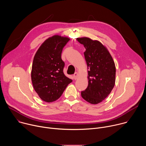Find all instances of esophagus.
<instances>
[{"label":"esophagus","instance_id":"obj_1","mask_svg":"<svg viewBox=\"0 0 146 146\" xmlns=\"http://www.w3.org/2000/svg\"><path fill=\"white\" fill-rule=\"evenodd\" d=\"M73 76L74 79L76 80L77 78V77H78V73L77 72H75L74 74L73 75Z\"/></svg>","mask_w":146,"mask_h":146}]
</instances>
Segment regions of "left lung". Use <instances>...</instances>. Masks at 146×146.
<instances>
[{
	"label": "left lung",
	"mask_w": 146,
	"mask_h": 146,
	"mask_svg": "<svg viewBox=\"0 0 146 146\" xmlns=\"http://www.w3.org/2000/svg\"><path fill=\"white\" fill-rule=\"evenodd\" d=\"M86 48L84 52L87 64L88 86L81 91L82 98L96 105L110 94L115 81V66L108 49L100 41L88 37L77 38Z\"/></svg>",
	"instance_id": "obj_1"
}]
</instances>
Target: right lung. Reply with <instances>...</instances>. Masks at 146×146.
Returning <instances> with one entry per match:
<instances>
[{
  "instance_id": "add662e5",
  "label": "right lung",
  "mask_w": 146,
  "mask_h": 146,
  "mask_svg": "<svg viewBox=\"0 0 146 146\" xmlns=\"http://www.w3.org/2000/svg\"><path fill=\"white\" fill-rule=\"evenodd\" d=\"M70 38L55 35L47 38L37 51L33 60L31 78L34 90L46 102L59 99L72 80L64 73L62 50Z\"/></svg>"
}]
</instances>
